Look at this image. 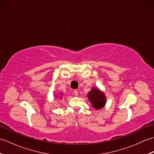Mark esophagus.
<instances>
[{
    "label": "esophagus",
    "instance_id": "esophagus-1",
    "mask_svg": "<svg viewBox=\"0 0 154 154\" xmlns=\"http://www.w3.org/2000/svg\"><path fill=\"white\" fill-rule=\"evenodd\" d=\"M73 94H74V95L77 96L78 95V91L77 90H75L73 91Z\"/></svg>",
    "mask_w": 154,
    "mask_h": 154
}]
</instances>
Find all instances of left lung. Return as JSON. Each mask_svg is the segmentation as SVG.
Listing matches in <instances>:
<instances>
[{"instance_id":"8db88e82","label":"left lung","mask_w":154,"mask_h":154,"mask_svg":"<svg viewBox=\"0 0 154 154\" xmlns=\"http://www.w3.org/2000/svg\"><path fill=\"white\" fill-rule=\"evenodd\" d=\"M87 97H89V100L93 107L96 109H100L103 108L106 103L104 94L96 88H93L92 90L88 93Z\"/></svg>"}]
</instances>
